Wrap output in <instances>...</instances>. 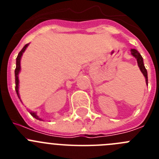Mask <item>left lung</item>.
Returning a JSON list of instances; mask_svg holds the SVG:
<instances>
[{"label":"left lung","mask_w":159,"mask_h":159,"mask_svg":"<svg viewBox=\"0 0 159 159\" xmlns=\"http://www.w3.org/2000/svg\"><path fill=\"white\" fill-rule=\"evenodd\" d=\"M130 52H131V55L133 57H135V59L137 60L138 65L139 67L140 71H142V73L143 74V75L145 76L146 78V84H148V77H147V71L146 69L145 66H144V64H143V59L142 57V56L140 55V53L136 50V49H130Z\"/></svg>","instance_id":"1"}]
</instances>
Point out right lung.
I'll return each mask as SVG.
<instances>
[{"label":"right lung","mask_w":159,"mask_h":159,"mask_svg":"<svg viewBox=\"0 0 159 159\" xmlns=\"http://www.w3.org/2000/svg\"><path fill=\"white\" fill-rule=\"evenodd\" d=\"M29 44V43H27V44H25V45L24 46L23 48L21 49V51L20 52L17 57H16V69H15V83H16V88H15V89H16V94H17V96L19 97V99H20V95H19V79H18V75H19V72L20 71V59H21L22 55H23L24 52L25 51V49L27 48ZM30 114H31V116H32V117H34L35 119H38V120H41L40 118L38 117L36 112L31 111Z\"/></svg>","instance_id":"obj_1"}]
</instances>
